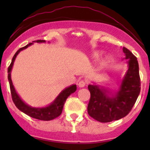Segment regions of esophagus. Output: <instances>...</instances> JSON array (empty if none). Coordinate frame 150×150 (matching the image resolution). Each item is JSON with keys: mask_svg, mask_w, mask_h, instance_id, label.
<instances>
[{"mask_svg": "<svg viewBox=\"0 0 150 150\" xmlns=\"http://www.w3.org/2000/svg\"><path fill=\"white\" fill-rule=\"evenodd\" d=\"M78 86H79L80 88H83V87H85V86L86 85V83L84 81H80L79 82H78Z\"/></svg>", "mask_w": 150, "mask_h": 150, "instance_id": "obj_1", "label": "esophagus"}]
</instances>
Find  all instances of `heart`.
Returning a JSON list of instances; mask_svg holds the SVG:
<instances>
[{
    "mask_svg": "<svg viewBox=\"0 0 150 150\" xmlns=\"http://www.w3.org/2000/svg\"><path fill=\"white\" fill-rule=\"evenodd\" d=\"M102 54H103V52H102V51H96V52H94V54H93V58H96V59L99 58V57H100ZM107 60H104V61H103L102 63H101L100 66L104 67L106 64H107Z\"/></svg>",
    "mask_w": 150,
    "mask_h": 150,
    "instance_id": "heart-1",
    "label": "heart"
}]
</instances>
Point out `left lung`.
Segmentation results:
<instances>
[{
    "mask_svg": "<svg viewBox=\"0 0 150 150\" xmlns=\"http://www.w3.org/2000/svg\"><path fill=\"white\" fill-rule=\"evenodd\" d=\"M122 51L125 59H128V68L118 90L112 92L107 88L95 84L88 86L91 93L88 113L99 122H108L125 117L139 95L141 83L137 59L125 47Z\"/></svg>",
    "mask_w": 150,
    "mask_h": 150,
    "instance_id": "left-lung-1",
    "label": "left lung"
}]
</instances>
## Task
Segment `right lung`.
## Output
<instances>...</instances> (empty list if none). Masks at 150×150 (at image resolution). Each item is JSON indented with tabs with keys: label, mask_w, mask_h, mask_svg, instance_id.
Wrapping results in <instances>:
<instances>
[{
	"label": "right lung",
	"mask_w": 150,
	"mask_h": 150,
	"mask_svg": "<svg viewBox=\"0 0 150 150\" xmlns=\"http://www.w3.org/2000/svg\"><path fill=\"white\" fill-rule=\"evenodd\" d=\"M45 42H46V40H35L33 43H30L25 47L19 48L16 51V54L13 57L10 66L8 68V80L10 85L12 100H13V103L16 105V107L20 111L25 113V114L28 115L30 117H33V118L38 119V120H51L59 117L62 114L63 107H64V103H65L66 99H67V97L69 95L73 93L76 91V85H72V86H69V87L65 88L64 90L62 91L61 93L57 96V97L54 99V102L50 104L49 105L44 107H33L27 104L25 102H24V101L18 95L16 90H15L14 86H13V83H12L11 81V72L12 67H13V62H14L15 59H16V56L19 54V53L21 51H22V50L25 49L28 47L33 45V43H45Z\"/></svg>",
	"instance_id": "add662e5"
}]
</instances>
